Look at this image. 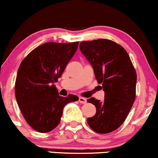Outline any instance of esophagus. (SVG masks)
<instances>
[{
	"mask_svg": "<svg viewBox=\"0 0 158 158\" xmlns=\"http://www.w3.org/2000/svg\"><path fill=\"white\" fill-rule=\"evenodd\" d=\"M79 101L81 103V104H85L86 102H87V100H86L85 98H82V97H79Z\"/></svg>",
	"mask_w": 158,
	"mask_h": 158,
	"instance_id": "esophagus-1",
	"label": "esophagus"
}]
</instances>
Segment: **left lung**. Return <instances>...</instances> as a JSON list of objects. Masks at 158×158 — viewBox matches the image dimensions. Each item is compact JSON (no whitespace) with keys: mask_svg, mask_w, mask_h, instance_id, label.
<instances>
[{"mask_svg":"<svg viewBox=\"0 0 158 158\" xmlns=\"http://www.w3.org/2000/svg\"><path fill=\"white\" fill-rule=\"evenodd\" d=\"M79 48L92 64L98 83L102 85L104 99H88L96 107L87 119L92 130L110 133L123 123L135 99L137 75L125 49L108 39L82 41Z\"/></svg>","mask_w":158,"mask_h":158,"instance_id":"8db88e82","label":"left lung"}]
</instances>
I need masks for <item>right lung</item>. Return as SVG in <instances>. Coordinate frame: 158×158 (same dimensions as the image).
Returning a JSON list of instances; mask_svg holds the SVG:
<instances>
[{"mask_svg": "<svg viewBox=\"0 0 158 158\" xmlns=\"http://www.w3.org/2000/svg\"><path fill=\"white\" fill-rule=\"evenodd\" d=\"M79 46L71 43L47 42L31 51L18 69L15 95L22 114L30 127L48 132L60 122L64 106L78 96L61 97L54 83L58 81Z\"/></svg>", "mask_w": 158, "mask_h": 158, "instance_id": "add662e5", "label": "right lung"}]
</instances>
